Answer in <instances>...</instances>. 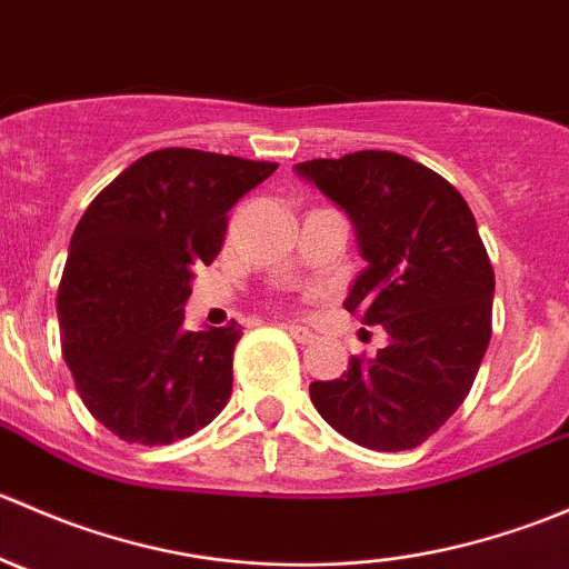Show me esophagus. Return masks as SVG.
I'll return each instance as SVG.
<instances>
[{
	"mask_svg": "<svg viewBox=\"0 0 569 569\" xmlns=\"http://www.w3.org/2000/svg\"><path fill=\"white\" fill-rule=\"evenodd\" d=\"M283 327H286V332H289V336L295 338L297 343H311V341H313V332L308 330V327L291 325V321H289V325H283Z\"/></svg>",
	"mask_w": 569,
	"mask_h": 569,
	"instance_id": "1",
	"label": "esophagus"
}]
</instances>
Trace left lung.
I'll return each mask as SVG.
<instances>
[{
  "mask_svg": "<svg viewBox=\"0 0 569 569\" xmlns=\"http://www.w3.org/2000/svg\"><path fill=\"white\" fill-rule=\"evenodd\" d=\"M295 170L355 226L366 269L343 308L388 332L375 358L311 382L313 407L366 449H416L462 405L492 336L496 272L473 211L443 176L391 151Z\"/></svg>",
  "mask_w": 569,
  "mask_h": 569,
  "instance_id": "obj_1",
  "label": "left lung"
}]
</instances>
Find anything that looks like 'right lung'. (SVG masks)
<instances>
[{
  "instance_id": "1",
  "label": "right lung",
  "mask_w": 569,
  "mask_h": 569,
  "mask_svg": "<svg viewBox=\"0 0 569 569\" xmlns=\"http://www.w3.org/2000/svg\"><path fill=\"white\" fill-rule=\"evenodd\" d=\"M274 170L162 148L129 164L79 220L57 291L62 355L84 407L126 443L189 438L231 399L242 330H183V306L192 267L222 248L231 206Z\"/></svg>"
}]
</instances>
